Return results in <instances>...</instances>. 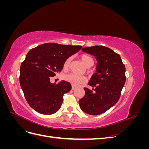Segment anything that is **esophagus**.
I'll return each mask as SVG.
<instances>
[{"label": "esophagus", "mask_w": 149, "mask_h": 149, "mask_svg": "<svg viewBox=\"0 0 149 149\" xmlns=\"http://www.w3.org/2000/svg\"><path fill=\"white\" fill-rule=\"evenodd\" d=\"M76 87L75 86H73V85L72 86V89H73V90L75 89H76Z\"/></svg>", "instance_id": "1"}]
</instances>
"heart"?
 <instances>
[{"mask_svg":"<svg viewBox=\"0 0 149 149\" xmlns=\"http://www.w3.org/2000/svg\"><path fill=\"white\" fill-rule=\"evenodd\" d=\"M81 59L82 61L84 63V65L86 67H90L91 66L94 64V60L93 58H91L90 56L88 55H82L80 56ZM71 58H68L65 60L64 65H63V69L65 70H66L69 68L70 63H71ZM64 79L67 82L71 83L73 86H77L80 84H82L86 81V78L83 76H80L74 73H70L66 74L64 76Z\"/></svg>","mask_w":149,"mask_h":149,"instance_id":"1","label":"heart"}]
</instances>
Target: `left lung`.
I'll return each instance as SVG.
<instances>
[{"label":"left lung","instance_id":"obj_1","mask_svg":"<svg viewBox=\"0 0 149 149\" xmlns=\"http://www.w3.org/2000/svg\"><path fill=\"white\" fill-rule=\"evenodd\" d=\"M82 51L95 57L97 65L96 73L88 83L93 88H84L85 95L79 104L85 113L97 116L109 109L119 100L125 82V67L119 54L107 47H85Z\"/></svg>","mask_w":149,"mask_h":149}]
</instances>
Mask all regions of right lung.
<instances>
[{"instance_id":"add662e5","label":"right lung","mask_w":149,"mask_h":149,"mask_svg":"<svg viewBox=\"0 0 149 149\" xmlns=\"http://www.w3.org/2000/svg\"><path fill=\"white\" fill-rule=\"evenodd\" d=\"M82 48L81 46L55 43L40 45L31 49L20 66V84L31 108L40 114L50 115L60 109L64 94L71 89L70 83L50 79L60 72L65 60Z\"/></svg>"}]
</instances>
